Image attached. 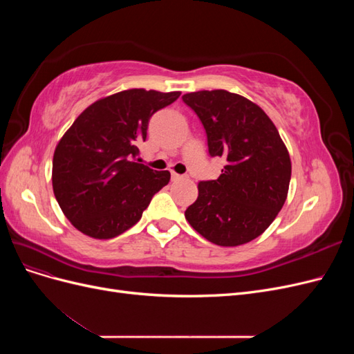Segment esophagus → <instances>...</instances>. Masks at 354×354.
Masks as SVG:
<instances>
[{
	"label": "esophagus",
	"mask_w": 354,
	"mask_h": 354,
	"mask_svg": "<svg viewBox=\"0 0 354 354\" xmlns=\"http://www.w3.org/2000/svg\"><path fill=\"white\" fill-rule=\"evenodd\" d=\"M171 178H173V180H180V178H183V176H180L177 173H171Z\"/></svg>",
	"instance_id": "34e87169"
}]
</instances>
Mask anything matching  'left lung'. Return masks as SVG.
<instances>
[{
  "label": "left lung",
  "instance_id": "8db88e82",
  "mask_svg": "<svg viewBox=\"0 0 354 354\" xmlns=\"http://www.w3.org/2000/svg\"><path fill=\"white\" fill-rule=\"evenodd\" d=\"M211 156L226 159L217 180L201 181L198 199L185 211L207 241L238 246L259 238L282 209L291 180V158L269 116L250 99L226 90L187 93Z\"/></svg>",
  "mask_w": 354,
  "mask_h": 354
}]
</instances>
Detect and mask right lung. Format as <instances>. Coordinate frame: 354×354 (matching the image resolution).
I'll list each match as a JSON object with an SVG mask.
<instances>
[{"mask_svg": "<svg viewBox=\"0 0 354 354\" xmlns=\"http://www.w3.org/2000/svg\"><path fill=\"white\" fill-rule=\"evenodd\" d=\"M180 91L130 88L95 100L59 140L53 155V192L75 229L94 239H112L142 218L169 171L137 162L156 111Z\"/></svg>", "mask_w": 354, "mask_h": 354, "instance_id": "1", "label": "right lung"}]
</instances>
